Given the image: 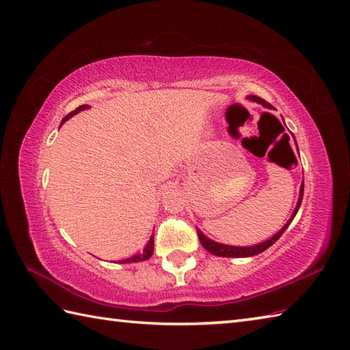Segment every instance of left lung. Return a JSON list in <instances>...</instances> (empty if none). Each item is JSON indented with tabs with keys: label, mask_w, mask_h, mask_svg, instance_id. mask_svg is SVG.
Instances as JSON below:
<instances>
[{
	"label": "left lung",
	"mask_w": 350,
	"mask_h": 350,
	"mask_svg": "<svg viewBox=\"0 0 350 350\" xmlns=\"http://www.w3.org/2000/svg\"><path fill=\"white\" fill-rule=\"evenodd\" d=\"M248 99L254 100L257 103H262L265 108H272V105H269V103H267L265 99L258 98V96H248ZM302 196H304V182L301 185L299 198H298V203H296V207H295V211L292 213V217H290V219L286 222V226L282 227L278 233H275L272 237H269V239H266L265 242H260L257 245H251V247H234V245H224V243H218V242L209 239V237H207L206 234H203L197 228L198 239H200V242H202L203 247L211 252V254L218 256V257H252V256H257V254H260V252H263L265 250L269 248L271 245H273L275 242H277L280 237L282 236V233L286 232V228L290 226V222L293 221L295 215L298 213V211H299V206L302 203Z\"/></svg>",
	"instance_id": "obj_1"
}]
</instances>
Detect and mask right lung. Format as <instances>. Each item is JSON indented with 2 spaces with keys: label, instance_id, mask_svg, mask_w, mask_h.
<instances>
[{
  "label": "right lung",
  "instance_id": "add662e5",
  "mask_svg": "<svg viewBox=\"0 0 350 350\" xmlns=\"http://www.w3.org/2000/svg\"><path fill=\"white\" fill-rule=\"evenodd\" d=\"M88 108V105H81V107H78L75 111H72L70 114H68L66 116L63 120H62V124L66 122V120H69L70 117H73L75 116L77 113H79V111H83V109H87ZM60 124V126H62ZM153 234L150 236V239H148V242H147V245L144 247V250L141 251V252H137L135 256H132V257H129V258H123V260H118V263H138V262H144V260H147V258H150L152 257V254H153Z\"/></svg>",
  "mask_w": 350,
  "mask_h": 350
}]
</instances>
